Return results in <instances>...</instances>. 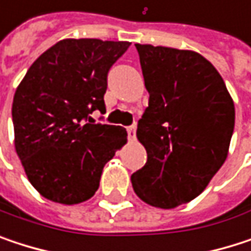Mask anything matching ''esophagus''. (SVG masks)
Here are the masks:
<instances>
[{
  "instance_id": "1",
  "label": "esophagus",
  "mask_w": 251,
  "mask_h": 251,
  "mask_svg": "<svg viewBox=\"0 0 251 251\" xmlns=\"http://www.w3.org/2000/svg\"><path fill=\"white\" fill-rule=\"evenodd\" d=\"M126 129H127V136H129V139H135V133H136V125L127 126Z\"/></svg>"
}]
</instances>
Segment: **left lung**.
I'll use <instances>...</instances> for the list:
<instances>
[{"label":"left lung","mask_w":251,"mask_h":251,"mask_svg":"<svg viewBox=\"0 0 251 251\" xmlns=\"http://www.w3.org/2000/svg\"><path fill=\"white\" fill-rule=\"evenodd\" d=\"M135 46L150 101L136 129L147 163L130 180L144 202L172 209L199 196L224 164L234 103L223 76L202 55Z\"/></svg>","instance_id":"obj_1"}]
</instances>
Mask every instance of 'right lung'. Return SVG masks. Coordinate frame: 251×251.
<instances>
[{"instance_id":"1","label":"right lung","mask_w":251,"mask_h":251,"mask_svg":"<svg viewBox=\"0 0 251 251\" xmlns=\"http://www.w3.org/2000/svg\"><path fill=\"white\" fill-rule=\"evenodd\" d=\"M129 46L61 40L33 62L17 87L11 110L16 151L46 199L64 205L90 199L104 164L125 145L122 126L91 124V113H106L107 74Z\"/></svg>"}]
</instances>
